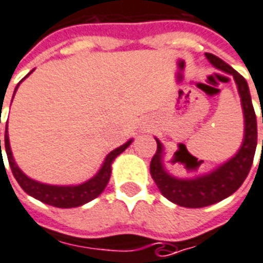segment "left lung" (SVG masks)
<instances>
[{
	"label": "left lung",
	"mask_w": 263,
	"mask_h": 263,
	"mask_svg": "<svg viewBox=\"0 0 263 263\" xmlns=\"http://www.w3.org/2000/svg\"><path fill=\"white\" fill-rule=\"evenodd\" d=\"M205 57L216 69L234 77L238 93L240 97L242 112H243V139H242L240 148L234 157L229 158L221 165L215 166L214 170L203 172V174L195 172L194 175L188 178H179V176L172 175L170 171L165 168V148L162 142L155 138L158 148L151 161V176L157 183L161 194L168 201L174 202L179 206H185V208H203L232 195L243 183L245 178L249 174L253 157H255V151H256V139H258L256 115L253 111L247 80L238 74L231 65H228L227 62L218 58L216 55L206 52ZM185 163H186V168L195 170L198 166L195 159L194 162Z\"/></svg>",
	"instance_id": "1"
}]
</instances>
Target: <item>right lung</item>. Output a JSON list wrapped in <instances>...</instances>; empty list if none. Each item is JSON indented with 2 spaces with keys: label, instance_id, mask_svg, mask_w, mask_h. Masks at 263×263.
Instances as JSON below:
<instances>
[{
  "label": "right lung",
  "instance_id": "add662e5",
  "mask_svg": "<svg viewBox=\"0 0 263 263\" xmlns=\"http://www.w3.org/2000/svg\"><path fill=\"white\" fill-rule=\"evenodd\" d=\"M32 72V71H31ZM29 72V74H31ZM28 74V75H29ZM27 75V77H28ZM25 77V78H27ZM24 78V80H25ZM23 80V81H24ZM20 87V84L16 85L14 95H15L16 89ZM12 102V101H11ZM134 139L126 141L125 144L121 145L118 148H115L111 151L104 159V162L101 165V168L98 172L89 178L88 181L82 183H77V185H49V183L40 182L35 181L32 178H29L28 175H25L21 168L16 165L12 151H11L10 138H8V124L5 125V152L8 157V162H10L11 171L12 175L15 176L16 182L20 183V186L32 198H35L38 201L44 202L47 205H52L55 208H77L81 206L87 202L92 201L97 196H100L102 194V191L105 189L106 183L111 178V172H112V163L115 161V158L121 155L124 151L132 144ZM0 152H1V139H0ZM3 157V154H1ZM3 162V161H1Z\"/></svg>",
  "mask_w": 263,
  "mask_h": 263
}]
</instances>
